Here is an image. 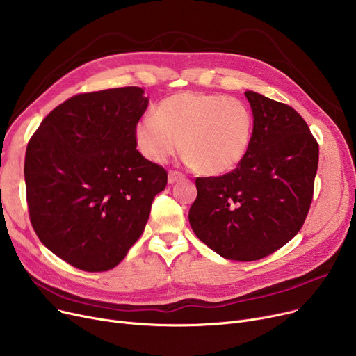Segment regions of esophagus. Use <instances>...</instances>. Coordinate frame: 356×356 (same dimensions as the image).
<instances>
[{
    "mask_svg": "<svg viewBox=\"0 0 356 356\" xmlns=\"http://www.w3.org/2000/svg\"><path fill=\"white\" fill-rule=\"evenodd\" d=\"M183 177H184V175L180 172H176V170L168 172V183H176V181L181 180Z\"/></svg>",
    "mask_w": 356,
    "mask_h": 356,
    "instance_id": "esophagus-1",
    "label": "esophagus"
}]
</instances>
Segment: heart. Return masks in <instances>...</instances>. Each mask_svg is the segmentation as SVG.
I'll list each match as a JSON object with an SVG mask.
<instances>
[{"mask_svg":"<svg viewBox=\"0 0 356 356\" xmlns=\"http://www.w3.org/2000/svg\"><path fill=\"white\" fill-rule=\"evenodd\" d=\"M252 136V115L238 98L197 90L164 98L156 117L141 118L134 129L140 153L164 163L180 148L197 172L218 176L245 157Z\"/></svg>","mask_w":356,"mask_h":356,"instance_id":"obj_1","label":"heart"}]
</instances>
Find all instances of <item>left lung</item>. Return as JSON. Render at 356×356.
<instances>
[{"instance_id": "8db88e82", "label": "left lung", "mask_w": 356, "mask_h": 356, "mask_svg": "<svg viewBox=\"0 0 356 356\" xmlns=\"http://www.w3.org/2000/svg\"><path fill=\"white\" fill-rule=\"evenodd\" d=\"M248 152L232 172L197 177L189 211L196 236L227 259L257 261L286 245L309 213L319 144L296 109L257 92Z\"/></svg>"}]
</instances>
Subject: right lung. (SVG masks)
<instances>
[{"instance_id":"1","label":"right lung","mask_w":356,"mask_h":356,"mask_svg":"<svg viewBox=\"0 0 356 356\" xmlns=\"http://www.w3.org/2000/svg\"><path fill=\"white\" fill-rule=\"evenodd\" d=\"M144 89L78 93L56 106L29 141L24 179L34 232L82 271L118 266L141 236L167 172L144 159L134 129Z\"/></svg>"}]
</instances>
